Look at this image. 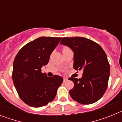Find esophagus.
<instances>
[{
	"label": "esophagus",
	"mask_w": 122,
	"mask_h": 122,
	"mask_svg": "<svg viewBox=\"0 0 122 122\" xmlns=\"http://www.w3.org/2000/svg\"><path fill=\"white\" fill-rule=\"evenodd\" d=\"M67 81H68L67 78H63V82H66Z\"/></svg>",
	"instance_id": "esophagus-1"
}]
</instances>
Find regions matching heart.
Instances as JSON below:
<instances>
[{
  "label": "heart",
  "mask_w": 122,
  "mask_h": 122,
  "mask_svg": "<svg viewBox=\"0 0 122 122\" xmlns=\"http://www.w3.org/2000/svg\"><path fill=\"white\" fill-rule=\"evenodd\" d=\"M69 49V48H67V47H65V48H63V50H65V49Z\"/></svg>",
  "instance_id": "obj_1"
}]
</instances>
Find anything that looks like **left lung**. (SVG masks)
Returning a JSON list of instances; mask_svg holds the SVG:
<instances>
[{
	"label": "left lung",
	"mask_w": 122,
	"mask_h": 122,
	"mask_svg": "<svg viewBox=\"0 0 122 122\" xmlns=\"http://www.w3.org/2000/svg\"><path fill=\"white\" fill-rule=\"evenodd\" d=\"M60 44L74 52V69L83 70L81 79H68L74 82V87L69 91L71 97L82 104L95 103L108 86L110 65L105 52L98 44L84 37H64Z\"/></svg>",
	"instance_id": "1"
}]
</instances>
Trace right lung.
<instances>
[{"label":"right lung","instance_id":"1","mask_svg":"<svg viewBox=\"0 0 122 122\" xmlns=\"http://www.w3.org/2000/svg\"><path fill=\"white\" fill-rule=\"evenodd\" d=\"M62 38H38L24 46L13 62L12 78L20 98L27 105L40 107L56 97L63 78L57 75L48 77L41 67L48 63L49 57Z\"/></svg>","mask_w":122,"mask_h":122}]
</instances>
